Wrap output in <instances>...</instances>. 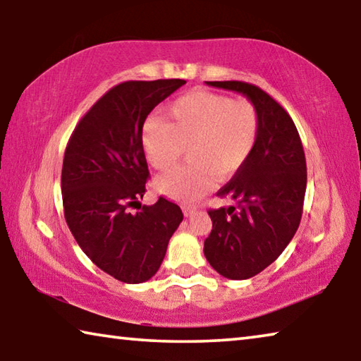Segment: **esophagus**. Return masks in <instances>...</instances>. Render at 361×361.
Wrapping results in <instances>:
<instances>
[{"label":"esophagus","mask_w":361,"mask_h":361,"mask_svg":"<svg viewBox=\"0 0 361 361\" xmlns=\"http://www.w3.org/2000/svg\"><path fill=\"white\" fill-rule=\"evenodd\" d=\"M195 212H197V209H195L194 205H183V213H185V216H192L195 215Z\"/></svg>","instance_id":"1"}]
</instances>
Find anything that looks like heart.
I'll return each instance as SVG.
<instances>
[{
  "label": "heart",
  "instance_id": "1",
  "mask_svg": "<svg viewBox=\"0 0 361 361\" xmlns=\"http://www.w3.org/2000/svg\"><path fill=\"white\" fill-rule=\"evenodd\" d=\"M259 132L258 109L248 100L194 90L169 108V122L151 118L142 142L146 159L167 172L188 148L189 164L156 180V189L175 200H192L210 191L216 175L228 178L243 167Z\"/></svg>",
  "mask_w": 361,
  "mask_h": 361
}]
</instances>
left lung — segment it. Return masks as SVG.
Masks as SVG:
<instances>
[{
	"label": "left lung",
	"mask_w": 361,
	"mask_h": 361,
	"mask_svg": "<svg viewBox=\"0 0 361 361\" xmlns=\"http://www.w3.org/2000/svg\"><path fill=\"white\" fill-rule=\"evenodd\" d=\"M243 94L259 114L256 145L243 167L216 192L235 205L209 210L212 232L204 255L218 274L245 280L272 264L296 234L307 185L304 148L283 106L243 81H207Z\"/></svg>",
	"instance_id": "8db88e82"
}]
</instances>
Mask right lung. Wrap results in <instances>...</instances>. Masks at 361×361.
Listing matches in <instances>:
<instances>
[{
	"instance_id": "obj_1",
	"label": "right lung",
	"mask_w": 361,
	"mask_h": 361,
	"mask_svg": "<svg viewBox=\"0 0 361 361\" xmlns=\"http://www.w3.org/2000/svg\"><path fill=\"white\" fill-rule=\"evenodd\" d=\"M183 84V79H157L114 85L78 122L66 145V224L90 261L124 283L154 276L183 221L180 207L162 195L154 205L129 212L143 199L149 176L142 142L145 121Z\"/></svg>"
}]
</instances>
